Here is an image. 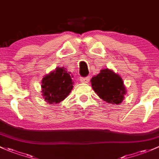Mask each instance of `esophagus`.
<instances>
[{"label":"esophagus","instance_id":"obj_1","mask_svg":"<svg viewBox=\"0 0 159 159\" xmlns=\"http://www.w3.org/2000/svg\"><path fill=\"white\" fill-rule=\"evenodd\" d=\"M91 80L90 77H85V78H80V81L82 83H88Z\"/></svg>","mask_w":159,"mask_h":159}]
</instances>
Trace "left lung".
Wrapping results in <instances>:
<instances>
[{
  "instance_id": "1",
  "label": "left lung",
  "mask_w": 159,
  "mask_h": 159,
  "mask_svg": "<svg viewBox=\"0 0 159 159\" xmlns=\"http://www.w3.org/2000/svg\"><path fill=\"white\" fill-rule=\"evenodd\" d=\"M94 92L104 101L112 104H119L124 100L126 93L123 79L112 70L102 69L91 80Z\"/></svg>"
}]
</instances>
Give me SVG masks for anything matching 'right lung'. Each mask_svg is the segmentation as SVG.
<instances>
[{"instance_id": "right-lung-1", "label": "right lung", "mask_w": 159, "mask_h": 159, "mask_svg": "<svg viewBox=\"0 0 159 159\" xmlns=\"http://www.w3.org/2000/svg\"><path fill=\"white\" fill-rule=\"evenodd\" d=\"M73 75L64 67L58 68L42 80V95L49 103H60L68 96L73 88Z\"/></svg>"}]
</instances>
